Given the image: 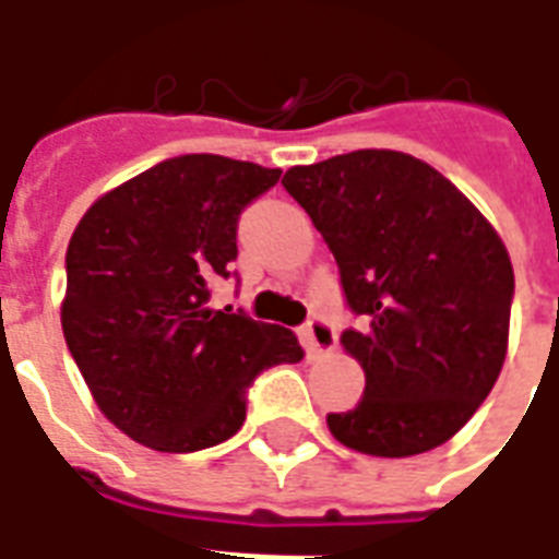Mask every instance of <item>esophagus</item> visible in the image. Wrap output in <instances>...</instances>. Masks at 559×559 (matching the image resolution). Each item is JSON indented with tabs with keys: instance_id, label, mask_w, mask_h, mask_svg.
<instances>
[{
	"instance_id": "34e87169",
	"label": "esophagus",
	"mask_w": 559,
	"mask_h": 559,
	"mask_svg": "<svg viewBox=\"0 0 559 559\" xmlns=\"http://www.w3.org/2000/svg\"><path fill=\"white\" fill-rule=\"evenodd\" d=\"M302 335H305V344H308V353H329L335 347V326L323 320V317H311L308 323L302 326Z\"/></svg>"
}]
</instances>
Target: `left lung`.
Returning a JSON list of instances; mask_svg holds the SVG:
<instances>
[{"label":"left lung","mask_w":559,"mask_h":559,"mask_svg":"<svg viewBox=\"0 0 559 559\" xmlns=\"http://www.w3.org/2000/svg\"><path fill=\"white\" fill-rule=\"evenodd\" d=\"M281 185L323 233L359 317L341 344L365 395L329 413L332 437L377 457L445 443L503 368L515 272L500 236L431 164L392 148L293 167Z\"/></svg>","instance_id":"1"}]
</instances>
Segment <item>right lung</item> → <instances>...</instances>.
Masks as SVG:
<instances>
[{
  "label": "right lung",
  "instance_id": "obj_1",
  "mask_svg": "<svg viewBox=\"0 0 559 559\" xmlns=\"http://www.w3.org/2000/svg\"><path fill=\"white\" fill-rule=\"evenodd\" d=\"M278 179L251 160L179 155L80 218L62 332L95 404L131 440L158 452L224 443L242 428L254 377L305 356L290 329L209 308L239 254V215Z\"/></svg>",
  "mask_w": 559,
  "mask_h": 559
}]
</instances>
